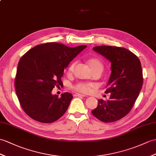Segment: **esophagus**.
Segmentation results:
<instances>
[{"mask_svg": "<svg viewBox=\"0 0 156 156\" xmlns=\"http://www.w3.org/2000/svg\"><path fill=\"white\" fill-rule=\"evenodd\" d=\"M74 96H82V97H85V95L84 94H78V93H76L74 94Z\"/></svg>", "mask_w": 156, "mask_h": 156, "instance_id": "34e87169", "label": "esophagus"}]
</instances>
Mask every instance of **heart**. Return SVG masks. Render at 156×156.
Returning <instances> with one entry per match:
<instances>
[{
    "label": "heart",
    "mask_w": 156,
    "mask_h": 156,
    "mask_svg": "<svg viewBox=\"0 0 156 156\" xmlns=\"http://www.w3.org/2000/svg\"><path fill=\"white\" fill-rule=\"evenodd\" d=\"M88 64H89L90 68H91V70H92V72L97 70H100L102 71L103 70V64L102 63V62L98 58H90L88 60ZM76 65V62H72L70 65V66L68 67V73L70 74L74 71ZM94 87H95L94 84H92V83L80 82L74 86V89L80 92H82L84 94H88L91 91Z\"/></svg>",
    "instance_id": "b5f03b06"
}]
</instances>
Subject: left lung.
I'll use <instances>...</instances> for the list:
<instances>
[{"instance_id": "left-lung-1", "label": "left lung", "mask_w": 156, "mask_h": 156, "mask_svg": "<svg viewBox=\"0 0 156 156\" xmlns=\"http://www.w3.org/2000/svg\"><path fill=\"white\" fill-rule=\"evenodd\" d=\"M111 62V74L106 93L110 100H98L92 114L100 121L109 123L119 120L131 110L143 84L141 62L137 56L124 48L110 46L94 47Z\"/></svg>"}]
</instances>
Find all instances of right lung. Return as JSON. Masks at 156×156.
Returning <instances> with one entry per match:
<instances>
[{"instance_id": "add662e5", "label": "right lung", "mask_w": 156, "mask_h": 156, "mask_svg": "<svg viewBox=\"0 0 156 156\" xmlns=\"http://www.w3.org/2000/svg\"><path fill=\"white\" fill-rule=\"evenodd\" d=\"M86 47L70 48L48 42L34 46L22 56L15 88L21 107L28 116L42 123H52L66 112L73 96L65 92L59 98L52 90L62 84L64 70Z\"/></svg>"}]
</instances>
